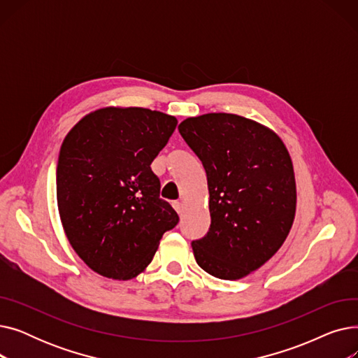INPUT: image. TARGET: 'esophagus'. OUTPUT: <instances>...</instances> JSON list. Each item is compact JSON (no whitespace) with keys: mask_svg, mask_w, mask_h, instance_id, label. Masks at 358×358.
I'll list each match as a JSON object with an SVG mask.
<instances>
[{"mask_svg":"<svg viewBox=\"0 0 358 358\" xmlns=\"http://www.w3.org/2000/svg\"><path fill=\"white\" fill-rule=\"evenodd\" d=\"M173 208L176 209V212L180 215L182 212V204L181 201H173Z\"/></svg>","mask_w":358,"mask_h":358,"instance_id":"obj_1","label":"esophagus"}]
</instances>
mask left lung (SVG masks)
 <instances>
[{"mask_svg":"<svg viewBox=\"0 0 358 358\" xmlns=\"http://www.w3.org/2000/svg\"><path fill=\"white\" fill-rule=\"evenodd\" d=\"M178 130L201 161L210 194V228L192 241L197 264L222 280L245 277L280 250L294 220L287 149L270 129L229 113L189 117Z\"/></svg>","mask_w":358,"mask_h":358,"instance_id":"1","label":"left lung"}]
</instances>
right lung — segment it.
<instances>
[{
  "instance_id": "1",
  "label": "right lung",
  "mask_w": 358,
  "mask_h": 358,
  "mask_svg": "<svg viewBox=\"0 0 358 358\" xmlns=\"http://www.w3.org/2000/svg\"><path fill=\"white\" fill-rule=\"evenodd\" d=\"M176 126L177 119L161 111L107 107L83 117L64 139L58 209L72 248L96 273L136 277L178 223L150 169Z\"/></svg>"
}]
</instances>
